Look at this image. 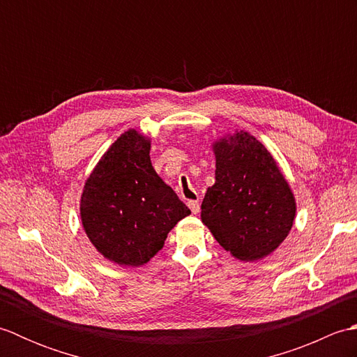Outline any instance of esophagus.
Listing matches in <instances>:
<instances>
[{
    "instance_id": "34e87169",
    "label": "esophagus",
    "mask_w": 357,
    "mask_h": 357,
    "mask_svg": "<svg viewBox=\"0 0 357 357\" xmlns=\"http://www.w3.org/2000/svg\"><path fill=\"white\" fill-rule=\"evenodd\" d=\"M188 208L192 210L193 215H198L199 210H201V206H199L198 201H188Z\"/></svg>"
}]
</instances>
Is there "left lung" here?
I'll return each mask as SVG.
<instances>
[{"mask_svg": "<svg viewBox=\"0 0 357 357\" xmlns=\"http://www.w3.org/2000/svg\"><path fill=\"white\" fill-rule=\"evenodd\" d=\"M215 184L207 188L201 219L227 252L261 261L282 244L296 218L291 187L276 159L244 130L213 142Z\"/></svg>", "mask_w": 357, "mask_h": 357, "instance_id": "obj_1", "label": "left lung"}]
</instances>
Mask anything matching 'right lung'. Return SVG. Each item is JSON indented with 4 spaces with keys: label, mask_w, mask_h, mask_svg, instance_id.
Listing matches in <instances>:
<instances>
[{
    "label": "right lung",
    "mask_w": 357,
    "mask_h": 357,
    "mask_svg": "<svg viewBox=\"0 0 357 357\" xmlns=\"http://www.w3.org/2000/svg\"><path fill=\"white\" fill-rule=\"evenodd\" d=\"M150 142L128 128L101 156L82 188V229L98 253L121 267L147 264L173 227L192 213L155 172Z\"/></svg>",
    "instance_id": "obj_1"
}]
</instances>
